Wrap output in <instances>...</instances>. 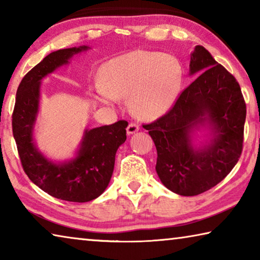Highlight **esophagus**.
<instances>
[{
  "label": "esophagus",
  "instance_id": "obj_1",
  "mask_svg": "<svg viewBox=\"0 0 260 260\" xmlns=\"http://www.w3.org/2000/svg\"><path fill=\"white\" fill-rule=\"evenodd\" d=\"M139 129H140V127H139L138 124H135V122H131V124L127 126V128H126L127 134H128V135L136 133V132H138Z\"/></svg>",
  "mask_w": 260,
  "mask_h": 260
}]
</instances>
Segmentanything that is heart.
Listing matches in <instances>:
<instances>
[{"label":"heart","instance_id":"heart-1","mask_svg":"<svg viewBox=\"0 0 260 260\" xmlns=\"http://www.w3.org/2000/svg\"><path fill=\"white\" fill-rule=\"evenodd\" d=\"M182 69L171 55L135 50L105 65L103 82L94 85L101 102L129 96V108L142 119H155L172 107L181 87Z\"/></svg>","mask_w":260,"mask_h":260}]
</instances>
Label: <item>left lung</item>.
<instances>
[{
  "label": "left lung",
  "mask_w": 260,
  "mask_h": 260,
  "mask_svg": "<svg viewBox=\"0 0 260 260\" xmlns=\"http://www.w3.org/2000/svg\"><path fill=\"white\" fill-rule=\"evenodd\" d=\"M189 73L200 76L169 112L143 125L157 149L158 177L182 196L200 195L227 177L243 149L246 116L239 82L204 47L191 52ZM203 125L209 126L214 139L193 148L191 133Z\"/></svg>",
  "instance_id": "1"
}]
</instances>
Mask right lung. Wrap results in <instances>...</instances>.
<instances>
[{"instance_id": "right-lung-1", "label": "right lung", "mask_w": 260, "mask_h": 260, "mask_svg": "<svg viewBox=\"0 0 260 260\" xmlns=\"http://www.w3.org/2000/svg\"><path fill=\"white\" fill-rule=\"evenodd\" d=\"M88 47L68 48L51 52L30 70L17 89L12 113V133L18 149L21 166L30 181L56 199L83 203L98 199L112 177L116 152L126 141L128 122L119 120L112 125L86 129L77 157L57 164L35 147L33 128L39 111L41 80L73 55Z\"/></svg>"}]
</instances>
